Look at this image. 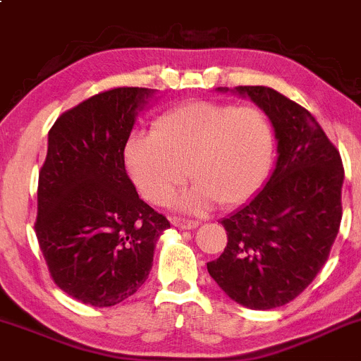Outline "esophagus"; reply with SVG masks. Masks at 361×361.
Masks as SVG:
<instances>
[{
    "instance_id": "34e87169",
    "label": "esophagus",
    "mask_w": 361,
    "mask_h": 361,
    "mask_svg": "<svg viewBox=\"0 0 361 361\" xmlns=\"http://www.w3.org/2000/svg\"><path fill=\"white\" fill-rule=\"evenodd\" d=\"M170 221H172V224L179 229H195L196 226H198V222L196 221H189V219H182V217H172Z\"/></svg>"
}]
</instances>
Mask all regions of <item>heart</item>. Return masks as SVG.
Segmentation results:
<instances>
[{
    "label": "heart",
    "mask_w": 361,
    "mask_h": 361,
    "mask_svg": "<svg viewBox=\"0 0 361 361\" xmlns=\"http://www.w3.org/2000/svg\"><path fill=\"white\" fill-rule=\"evenodd\" d=\"M273 154V126L259 107L192 100L161 114L151 135L130 137L123 156L133 185L153 205L169 202L189 176L195 184L177 207L202 214L254 198Z\"/></svg>",
    "instance_id": "obj_1"
}]
</instances>
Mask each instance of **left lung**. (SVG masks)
<instances>
[{
  "instance_id": "obj_1",
  "label": "left lung",
  "mask_w": 361,
  "mask_h": 361,
  "mask_svg": "<svg viewBox=\"0 0 361 361\" xmlns=\"http://www.w3.org/2000/svg\"><path fill=\"white\" fill-rule=\"evenodd\" d=\"M217 92L261 107L273 125L278 158L261 191L221 221L228 245L207 269L231 300L273 310L304 292L329 259L343 217V161L313 114L280 92Z\"/></svg>"
}]
</instances>
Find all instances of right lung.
Here are the masks:
<instances>
[{
  "mask_svg": "<svg viewBox=\"0 0 361 361\" xmlns=\"http://www.w3.org/2000/svg\"><path fill=\"white\" fill-rule=\"evenodd\" d=\"M154 97L151 88H113L78 104L48 132L36 236L57 287L83 304L109 307L139 290L170 228L125 170L126 140Z\"/></svg>",
  "mask_w": 361,
  "mask_h": 361,
  "instance_id": "1",
  "label": "right lung"
}]
</instances>
